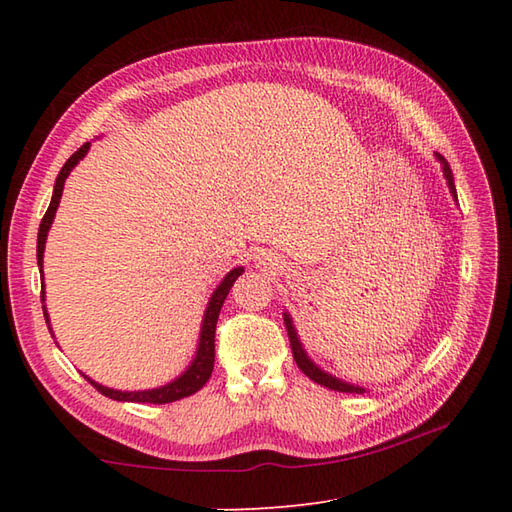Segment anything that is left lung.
Returning a JSON list of instances; mask_svg holds the SVG:
<instances>
[{
  "label": "left lung",
  "mask_w": 512,
  "mask_h": 512,
  "mask_svg": "<svg viewBox=\"0 0 512 512\" xmlns=\"http://www.w3.org/2000/svg\"><path fill=\"white\" fill-rule=\"evenodd\" d=\"M436 158H438V162L442 165V176H444V180H447V184H449V191H451V195H453V200L458 202V191H455L453 171H451V167H449V162L444 160L440 154H436ZM284 323H286V330H288L292 356H295V361H297L299 369H301V372L306 374L310 380H314V383H319V385L328 387V389L343 391V394H345V391H347V394H363V391H367V389L361 387V385L345 383V380L336 378V376L325 372V369H321V367H319L317 363H314L312 358L308 356V352L303 350V343H301V339H299V334H297V330H295V323H292V317H290L288 312H284Z\"/></svg>",
  "instance_id": "obj_1"
}]
</instances>
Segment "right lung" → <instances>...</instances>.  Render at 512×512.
<instances>
[{"instance_id":"add662e5","label":"right lung","mask_w":512,"mask_h":512,"mask_svg":"<svg viewBox=\"0 0 512 512\" xmlns=\"http://www.w3.org/2000/svg\"><path fill=\"white\" fill-rule=\"evenodd\" d=\"M90 151V143H85L79 151H74V154L68 158V162L61 167L57 182H54V191H52V200L46 215H43V220L39 224V235H37V264H39V273L43 277V250H46V239H48V231L54 222V215H57V206L61 202V193H63V184L65 178L70 176V171L79 165V160L85 158V154ZM244 273L242 266L233 268L231 273H228L222 281L220 286L213 290V295L206 303V310H204V317H202V325H200V339H198V350H195V356L191 365L184 369L180 376H176L167 385H160L154 389H140V391H121V389H112V387H105L101 383H96L90 376H85L90 380V383L101 391L103 396L112 398V400H121V402H154V405H165V402H173V400H180V398H187L195 391L202 389L206 380L211 378L213 372V363H215V325H217V317H220V310L224 306V299L228 295V290L235 284V279ZM41 301H46V288H41ZM43 317H46V323L50 328V317H48V310L43 306Z\"/></svg>"}]
</instances>
